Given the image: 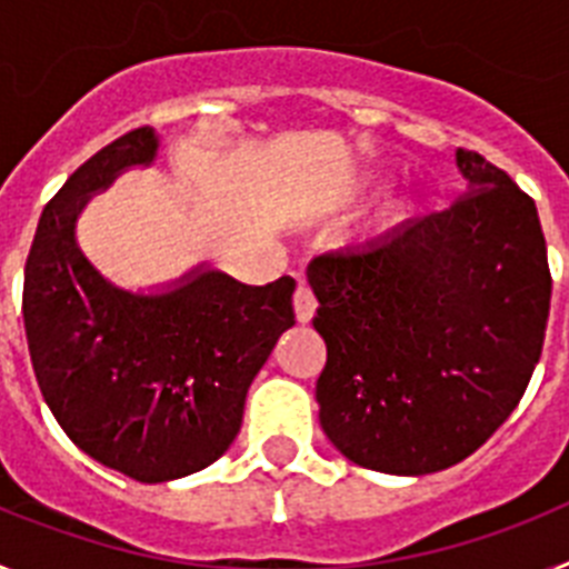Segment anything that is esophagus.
Returning <instances> with one entry per match:
<instances>
[{
    "mask_svg": "<svg viewBox=\"0 0 569 569\" xmlns=\"http://www.w3.org/2000/svg\"><path fill=\"white\" fill-rule=\"evenodd\" d=\"M293 308H296V319H299L301 325L316 316L319 301H316L313 288H310L308 281H299V288H296V296H293Z\"/></svg>",
    "mask_w": 569,
    "mask_h": 569,
    "instance_id": "1",
    "label": "esophagus"
}]
</instances>
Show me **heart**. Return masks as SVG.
<instances>
[{
  "label": "heart",
  "instance_id": "heart-1",
  "mask_svg": "<svg viewBox=\"0 0 569 569\" xmlns=\"http://www.w3.org/2000/svg\"><path fill=\"white\" fill-rule=\"evenodd\" d=\"M390 182H393V173H390V170H385V168L361 170V173L353 179V184H350V199H356V202L373 199V196H379L381 190L390 188ZM419 208H421L419 196H413V193L399 196V199H393V202L385 208V213H381V219H379L381 230H387V233L401 230L405 224L413 222L416 213H419Z\"/></svg>",
  "mask_w": 569,
  "mask_h": 569
}]
</instances>
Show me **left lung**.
<instances>
[{
    "label": "left lung",
    "mask_w": 569,
    "mask_h": 569,
    "mask_svg": "<svg viewBox=\"0 0 569 569\" xmlns=\"http://www.w3.org/2000/svg\"><path fill=\"white\" fill-rule=\"evenodd\" d=\"M467 190L359 250L313 259L321 430L345 459L427 476L476 453L539 365L550 268L536 202L456 150Z\"/></svg>",
    "instance_id": "8db88e82"
}]
</instances>
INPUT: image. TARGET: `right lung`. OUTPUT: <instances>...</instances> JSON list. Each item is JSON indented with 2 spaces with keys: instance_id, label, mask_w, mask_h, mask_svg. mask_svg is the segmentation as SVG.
<instances>
[{
  "instance_id": "obj_1",
  "label": "right lung",
  "mask_w": 569,
  "mask_h": 569,
  "mask_svg": "<svg viewBox=\"0 0 569 569\" xmlns=\"http://www.w3.org/2000/svg\"><path fill=\"white\" fill-rule=\"evenodd\" d=\"M156 150V130L136 128L70 176L44 204L22 293L50 413L90 459L144 485L204 470L233 445L250 381L296 325L290 276L253 288L199 264L133 293L84 259L77 219L90 196L153 164Z\"/></svg>"
}]
</instances>
